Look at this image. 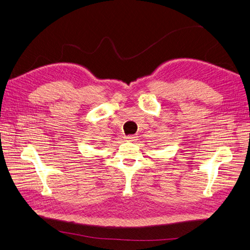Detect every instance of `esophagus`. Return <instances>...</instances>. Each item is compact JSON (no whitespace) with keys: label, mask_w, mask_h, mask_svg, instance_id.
Instances as JSON below:
<instances>
[{"label":"esophagus","mask_w":250,"mask_h":250,"mask_svg":"<svg viewBox=\"0 0 250 250\" xmlns=\"http://www.w3.org/2000/svg\"><path fill=\"white\" fill-rule=\"evenodd\" d=\"M135 135H126L125 138L126 139V141H130V142H132V141H134L135 139Z\"/></svg>","instance_id":"1"}]
</instances>
